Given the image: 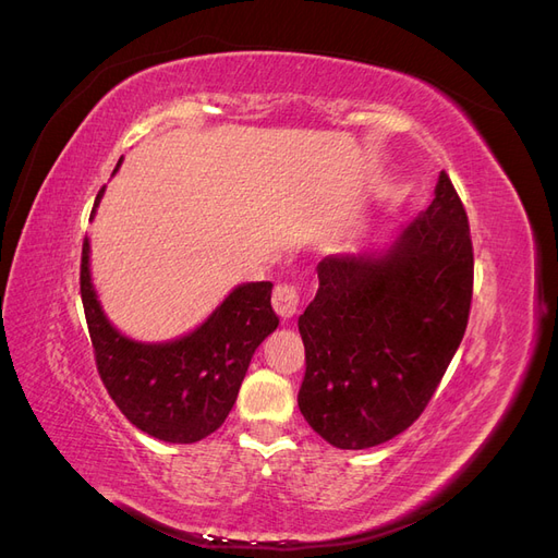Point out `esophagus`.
Wrapping results in <instances>:
<instances>
[{
  "label": "esophagus",
  "instance_id": "1",
  "mask_svg": "<svg viewBox=\"0 0 558 558\" xmlns=\"http://www.w3.org/2000/svg\"><path fill=\"white\" fill-rule=\"evenodd\" d=\"M272 305L281 318H291L298 312L300 305V293L291 283H279L272 295Z\"/></svg>",
  "mask_w": 558,
  "mask_h": 558
}]
</instances>
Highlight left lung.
<instances>
[{"mask_svg": "<svg viewBox=\"0 0 558 558\" xmlns=\"http://www.w3.org/2000/svg\"><path fill=\"white\" fill-rule=\"evenodd\" d=\"M316 272L298 318L307 365L298 408L337 449L381 445L426 410L468 328L475 258L449 174L384 256H328Z\"/></svg>", "mask_w": 558, "mask_h": 558, "instance_id": "obj_1", "label": "left lung"}]
</instances>
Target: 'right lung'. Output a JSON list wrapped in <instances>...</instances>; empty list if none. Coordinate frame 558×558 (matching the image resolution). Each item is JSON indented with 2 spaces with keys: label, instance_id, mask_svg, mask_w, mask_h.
<instances>
[{
  "label": "right lung",
  "instance_id": "1",
  "mask_svg": "<svg viewBox=\"0 0 558 558\" xmlns=\"http://www.w3.org/2000/svg\"><path fill=\"white\" fill-rule=\"evenodd\" d=\"M102 193L105 185L90 216ZM88 253L86 238L81 251V300L97 373L116 408L132 426L165 442L191 445L221 428L238 400L253 351L279 326L272 283H242L191 335L165 344H142L118 332L99 307Z\"/></svg>",
  "mask_w": 558,
  "mask_h": 558
}]
</instances>
